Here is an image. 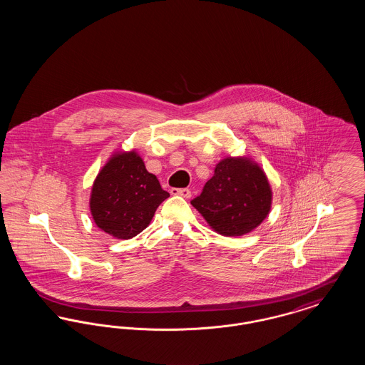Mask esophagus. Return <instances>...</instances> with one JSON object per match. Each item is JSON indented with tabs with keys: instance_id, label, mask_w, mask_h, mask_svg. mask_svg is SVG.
Wrapping results in <instances>:
<instances>
[{
	"instance_id": "esophagus-1",
	"label": "esophagus",
	"mask_w": 365,
	"mask_h": 365,
	"mask_svg": "<svg viewBox=\"0 0 365 365\" xmlns=\"http://www.w3.org/2000/svg\"><path fill=\"white\" fill-rule=\"evenodd\" d=\"M173 195H180L183 198H190L191 191L189 189H171Z\"/></svg>"
}]
</instances>
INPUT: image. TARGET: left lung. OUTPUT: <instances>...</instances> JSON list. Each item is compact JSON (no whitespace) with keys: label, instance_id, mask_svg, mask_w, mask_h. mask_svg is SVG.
<instances>
[{"label":"left lung","instance_id":"left-lung-1","mask_svg":"<svg viewBox=\"0 0 365 365\" xmlns=\"http://www.w3.org/2000/svg\"><path fill=\"white\" fill-rule=\"evenodd\" d=\"M191 205L217 234L241 237L268 216L272 190L256 161L247 156H230L216 164L215 174Z\"/></svg>","mask_w":365,"mask_h":365}]
</instances>
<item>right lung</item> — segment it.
<instances>
[{"label": "right lung", "mask_w": 365, "mask_h": 365, "mask_svg": "<svg viewBox=\"0 0 365 365\" xmlns=\"http://www.w3.org/2000/svg\"><path fill=\"white\" fill-rule=\"evenodd\" d=\"M168 197L137 150H118L96 176L88 205L101 231L116 240H130L150 225L158 205Z\"/></svg>", "instance_id": "add662e5"}]
</instances>
